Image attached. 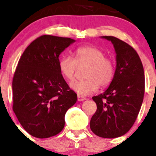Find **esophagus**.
Instances as JSON below:
<instances>
[{
    "label": "esophagus",
    "instance_id": "34e87169",
    "mask_svg": "<svg viewBox=\"0 0 156 156\" xmlns=\"http://www.w3.org/2000/svg\"><path fill=\"white\" fill-rule=\"evenodd\" d=\"M78 101H84V100H86V98H84V97L78 94Z\"/></svg>",
    "mask_w": 156,
    "mask_h": 156
}]
</instances>
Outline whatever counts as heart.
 Instances as JSON below:
<instances>
[{"instance_id":"obj_1","label":"heart","mask_w":156,"mask_h":156,"mask_svg":"<svg viewBox=\"0 0 156 156\" xmlns=\"http://www.w3.org/2000/svg\"><path fill=\"white\" fill-rule=\"evenodd\" d=\"M105 55L104 51L95 46H81L75 51V58L69 55L60 58L59 70L66 79L71 81L75 78L78 67L87 66L84 72L86 78L72 81L70 87L78 94H89L96 91L99 86H109L114 78L115 63L112 58Z\"/></svg>"}]
</instances>
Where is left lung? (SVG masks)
<instances>
[{
	"mask_svg": "<svg viewBox=\"0 0 156 156\" xmlns=\"http://www.w3.org/2000/svg\"><path fill=\"white\" fill-rule=\"evenodd\" d=\"M113 44L116 53V74L108 88L92 98L97 110L90 127L95 135L116 138L128 132L135 123L145 93L143 63L136 51L114 36H103Z\"/></svg>",
	"mask_w": 156,
	"mask_h": 156,
	"instance_id": "obj_1",
	"label": "left lung"
}]
</instances>
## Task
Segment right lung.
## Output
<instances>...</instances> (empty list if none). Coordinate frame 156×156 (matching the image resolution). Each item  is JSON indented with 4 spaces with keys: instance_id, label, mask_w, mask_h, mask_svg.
Masks as SVG:
<instances>
[{
    "instance_id": "obj_1",
    "label": "right lung",
    "mask_w": 156,
    "mask_h": 156,
    "mask_svg": "<svg viewBox=\"0 0 156 156\" xmlns=\"http://www.w3.org/2000/svg\"><path fill=\"white\" fill-rule=\"evenodd\" d=\"M75 40L43 35L21 55L13 75V110L26 131L44 139L59 133L77 101L59 70L58 56Z\"/></svg>"
}]
</instances>
